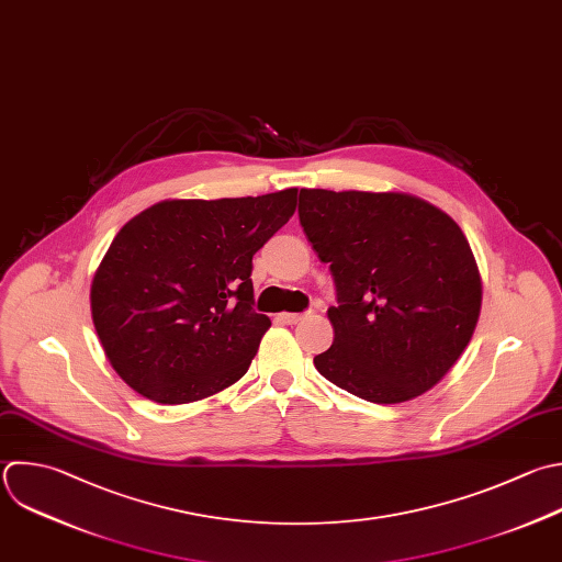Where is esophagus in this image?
Wrapping results in <instances>:
<instances>
[{
	"label": "esophagus",
	"mask_w": 562,
	"mask_h": 562,
	"mask_svg": "<svg viewBox=\"0 0 562 562\" xmlns=\"http://www.w3.org/2000/svg\"><path fill=\"white\" fill-rule=\"evenodd\" d=\"M305 314H294V312H283L279 314V318L285 323V325H296Z\"/></svg>",
	"instance_id": "34e87169"
}]
</instances>
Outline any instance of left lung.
Wrapping results in <instances>:
<instances>
[{"label":"left lung","mask_w":562,"mask_h":562,"mask_svg":"<svg viewBox=\"0 0 562 562\" xmlns=\"http://www.w3.org/2000/svg\"><path fill=\"white\" fill-rule=\"evenodd\" d=\"M299 220L336 285L314 367L375 404L432 389L468 347L481 277L461 228L408 193L301 189Z\"/></svg>","instance_id":"8db88e82"}]
</instances>
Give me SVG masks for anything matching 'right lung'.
<instances>
[{"label":"right lung","mask_w":562,"mask_h":562,"mask_svg":"<svg viewBox=\"0 0 562 562\" xmlns=\"http://www.w3.org/2000/svg\"><path fill=\"white\" fill-rule=\"evenodd\" d=\"M296 189L167 200L130 220L92 281V321L116 373L160 404L235 384L270 327L252 257L294 215Z\"/></svg>","instance_id":"right-lung-1"}]
</instances>
